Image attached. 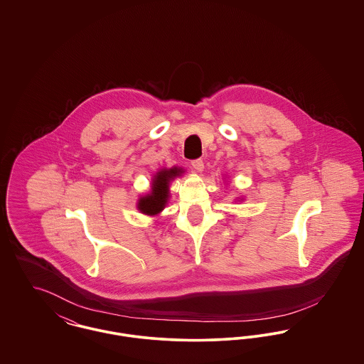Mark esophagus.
<instances>
[{
  "instance_id": "1",
  "label": "esophagus",
  "mask_w": 364,
  "mask_h": 364,
  "mask_svg": "<svg viewBox=\"0 0 364 364\" xmlns=\"http://www.w3.org/2000/svg\"><path fill=\"white\" fill-rule=\"evenodd\" d=\"M191 165H192V168H193L196 172H203V169H205V162H203V159H200V158L193 159V161L191 162Z\"/></svg>"
}]
</instances>
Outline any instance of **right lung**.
Wrapping results in <instances>:
<instances>
[{"mask_svg":"<svg viewBox=\"0 0 364 364\" xmlns=\"http://www.w3.org/2000/svg\"><path fill=\"white\" fill-rule=\"evenodd\" d=\"M180 169L172 168L156 173V177L153 178L151 193L139 199L138 208L143 214L156 215L164 210L169 196V181L173 180L176 176H180Z\"/></svg>","mask_w":364,"mask_h":364,"instance_id":"1","label":"right lung"}]
</instances>
